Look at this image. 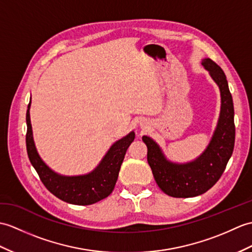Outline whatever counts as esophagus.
Returning <instances> with one entry per match:
<instances>
[{
    "instance_id": "1",
    "label": "esophagus",
    "mask_w": 252,
    "mask_h": 252,
    "mask_svg": "<svg viewBox=\"0 0 252 252\" xmlns=\"http://www.w3.org/2000/svg\"><path fill=\"white\" fill-rule=\"evenodd\" d=\"M139 126H142L143 128H146V127H147V124H146V122H145V121H143V120H142V121H139Z\"/></svg>"
}]
</instances>
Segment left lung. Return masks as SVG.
<instances>
[{
	"mask_svg": "<svg viewBox=\"0 0 252 252\" xmlns=\"http://www.w3.org/2000/svg\"><path fill=\"white\" fill-rule=\"evenodd\" d=\"M201 64L218 86L221 97L217 126L203 153L189 162H174L155 139L147 135L142 138L147 146V161L157 185L173 197H193L208 191L223 174L234 149V106L225 74L209 58Z\"/></svg>",
	"mask_w": 252,
	"mask_h": 252,
	"instance_id": "left-lung-1",
	"label": "left lung"
}]
</instances>
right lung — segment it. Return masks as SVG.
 <instances>
[{
    "label": "right lung",
    "mask_w": 252,
    "mask_h": 252,
    "mask_svg": "<svg viewBox=\"0 0 252 252\" xmlns=\"http://www.w3.org/2000/svg\"><path fill=\"white\" fill-rule=\"evenodd\" d=\"M31 99L27 110V151L31 164L42 183L52 194L74 205H90L106 198L113 192L128 146L135 138L131 131L110 146L91 172L81 175H62L54 171L40 158L34 143L30 118Z\"/></svg>",
    "instance_id": "right-lung-1"
}]
</instances>
